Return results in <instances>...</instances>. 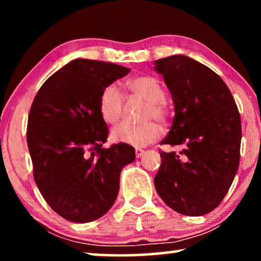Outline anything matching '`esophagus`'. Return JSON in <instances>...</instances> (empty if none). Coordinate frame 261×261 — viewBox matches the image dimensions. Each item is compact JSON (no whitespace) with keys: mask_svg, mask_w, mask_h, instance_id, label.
<instances>
[{"mask_svg":"<svg viewBox=\"0 0 261 261\" xmlns=\"http://www.w3.org/2000/svg\"><path fill=\"white\" fill-rule=\"evenodd\" d=\"M136 156L137 158H141L145 154V151L144 149H141V148H136Z\"/></svg>","mask_w":261,"mask_h":261,"instance_id":"obj_1","label":"esophagus"}]
</instances>
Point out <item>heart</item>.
Returning <instances> with one entry per match:
<instances>
[{
  "instance_id": "1",
  "label": "heart",
  "mask_w": 261,
  "mask_h": 261,
  "mask_svg": "<svg viewBox=\"0 0 261 261\" xmlns=\"http://www.w3.org/2000/svg\"><path fill=\"white\" fill-rule=\"evenodd\" d=\"M126 88L137 98L146 102L144 109V120L166 122L169 112L165 103L166 93L162 85L156 78L152 76H139L130 79L126 83ZM123 109V96L115 85L106 86L100 94L99 110L105 122L114 124L120 120ZM161 127L153 121L143 124L134 125L129 123H121L112 130V139L115 143L130 145L135 147H145L154 143L161 136Z\"/></svg>"
}]
</instances>
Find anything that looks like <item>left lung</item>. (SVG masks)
<instances>
[{
	"label": "left lung",
	"mask_w": 261,
	"mask_h": 261,
	"mask_svg": "<svg viewBox=\"0 0 261 261\" xmlns=\"http://www.w3.org/2000/svg\"><path fill=\"white\" fill-rule=\"evenodd\" d=\"M175 106L170 131L162 144L182 145L178 154L160 152L154 185L179 214L210 213L226 196L240 166L241 116L219 74L185 55L154 62Z\"/></svg>",
	"instance_id": "8db88e82"
}]
</instances>
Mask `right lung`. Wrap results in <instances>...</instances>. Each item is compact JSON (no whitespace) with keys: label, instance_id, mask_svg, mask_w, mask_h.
Segmentation results:
<instances>
[{"label":"right lung","instance_id":"right-lung-1","mask_svg":"<svg viewBox=\"0 0 261 261\" xmlns=\"http://www.w3.org/2000/svg\"><path fill=\"white\" fill-rule=\"evenodd\" d=\"M129 68L77 59L47 79L28 122L33 176L47 204L65 220L86 223L112 208L123 167L135 161L130 145L103 148L108 129L99 110L106 86Z\"/></svg>","mask_w":261,"mask_h":261}]
</instances>
